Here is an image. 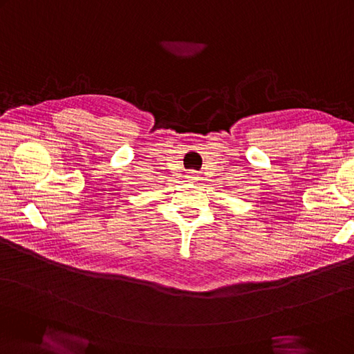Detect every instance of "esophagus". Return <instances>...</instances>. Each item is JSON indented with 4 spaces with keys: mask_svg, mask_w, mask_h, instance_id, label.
<instances>
[{
    "mask_svg": "<svg viewBox=\"0 0 354 354\" xmlns=\"http://www.w3.org/2000/svg\"><path fill=\"white\" fill-rule=\"evenodd\" d=\"M185 178H187L188 183H196V180L198 179V174H197L196 170H189V171H187Z\"/></svg>",
    "mask_w": 354,
    "mask_h": 354,
    "instance_id": "esophagus-1",
    "label": "esophagus"
}]
</instances>
